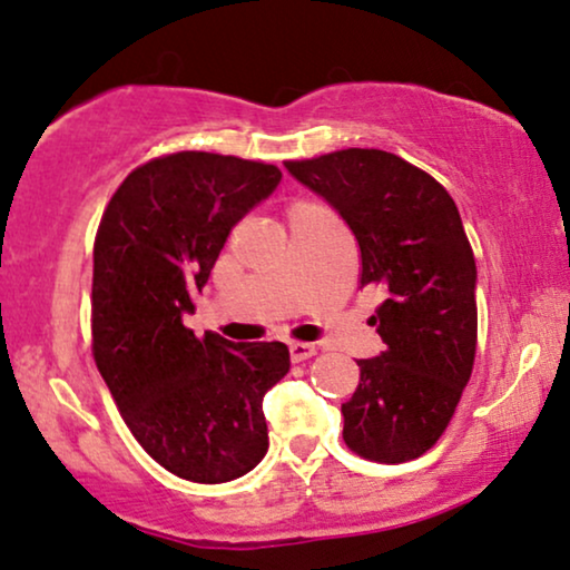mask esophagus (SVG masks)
<instances>
[{
  "mask_svg": "<svg viewBox=\"0 0 570 570\" xmlns=\"http://www.w3.org/2000/svg\"><path fill=\"white\" fill-rule=\"evenodd\" d=\"M313 355H315V344H307V342L289 344L292 363H302V360H307V357H313Z\"/></svg>",
  "mask_w": 570,
  "mask_h": 570,
  "instance_id": "obj_1",
  "label": "esophagus"
}]
</instances>
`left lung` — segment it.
Instances as JSON below:
<instances>
[{"label": "left lung", "mask_w": 570, "mask_h": 570, "mask_svg": "<svg viewBox=\"0 0 570 570\" xmlns=\"http://www.w3.org/2000/svg\"><path fill=\"white\" fill-rule=\"evenodd\" d=\"M286 170L355 234L360 284L386 292L371 318L386 350L357 360L344 442L376 463L421 458L450 423L476 357V261L455 202L381 149H342Z\"/></svg>", "instance_id": "obj_1"}]
</instances>
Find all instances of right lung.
<instances>
[{
	"instance_id": "right-lung-1",
	"label": "right lung",
	"mask_w": 570,
	"mask_h": 570,
	"mask_svg": "<svg viewBox=\"0 0 570 570\" xmlns=\"http://www.w3.org/2000/svg\"><path fill=\"white\" fill-rule=\"evenodd\" d=\"M276 165L178 153L128 173L94 242V360L120 415L165 471L197 484L268 452L263 397L289 373L281 342L194 336L184 318L232 228L276 191Z\"/></svg>"
}]
</instances>
